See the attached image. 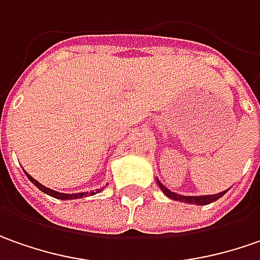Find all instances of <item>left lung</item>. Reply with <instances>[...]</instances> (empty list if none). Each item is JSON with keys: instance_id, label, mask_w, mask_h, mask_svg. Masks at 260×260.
I'll return each mask as SVG.
<instances>
[{"instance_id": "8db88e82", "label": "left lung", "mask_w": 260, "mask_h": 260, "mask_svg": "<svg viewBox=\"0 0 260 260\" xmlns=\"http://www.w3.org/2000/svg\"><path fill=\"white\" fill-rule=\"evenodd\" d=\"M157 184H158V187L162 190V192L166 194L168 199L175 200V202L187 203V204H196V206H206V204H210V203L219 200L220 197H223V196L229 191V190H224V191L217 192V194H209V196H181V194H177V192L168 190L166 185L161 183L158 178H157Z\"/></svg>"}]
</instances>
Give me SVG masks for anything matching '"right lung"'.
<instances>
[{"instance_id": "1", "label": "right lung", "mask_w": 260, "mask_h": 260, "mask_svg": "<svg viewBox=\"0 0 260 260\" xmlns=\"http://www.w3.org/2000/svg\"><path fill=\"white\" fill-rule=\"evenodd\" d=\"M25 173V171H24ZM25 175H27V178L31 181L39 190H41L43 192H46V194H49V196H51V197H54V199H58V200H76V199H82V197H86L87 194L89 196H94L96 192H99L102 188H99V190H96V191H90V192H73V194H68V192H58L56 191V190H51V188H49V187H46V185H43V184H40L36 178H32L31 175L28 174V173H25ZM108 185V184H106Z\"/></svg>"}]
</instances>
